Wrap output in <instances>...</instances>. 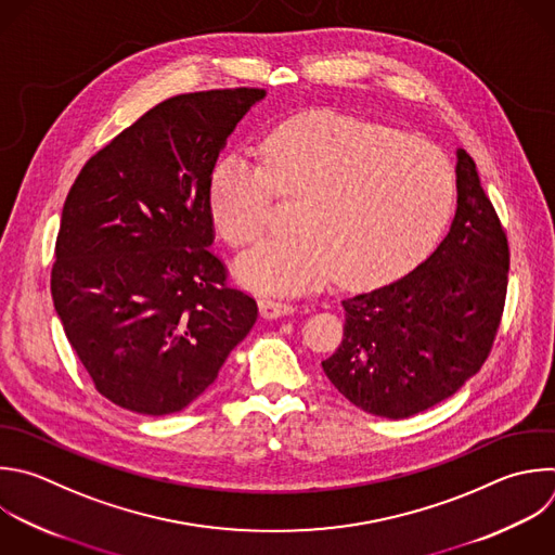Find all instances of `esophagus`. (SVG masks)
Instances as JSON below:
<instances>
[{"label":"esophagus","mask_w":555,"mask_h":555,"mask_svg":"<svg viewBox=\"0 0 555 555\" xmlns=\"http://www.w3.org/2000/svg\"><path fill=\"white\" fill-rule=\"evenodd\" d=\"M259 309H261V315H263L266 320H274V318L289 315V313L296 311L294 305H289V302H279V300H270V298L259 300Z\"/></svg>","instance_id":"esophagus-1"}]
</instances>
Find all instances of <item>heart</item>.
<instances>
[{
    "instance_id": "b5f03b06",
    "label": "heart",
    "mask_w": 555,
    "mask_h": 555,
    "mask_svg": "<svg viewBox=\"0 0 555 555\" xmlns=\"http://www.w3.org/2000/svg\"><path fill=\"white\" fill-rule=\"evenodd\" d=\"M300 198L289 240H266L235 263L259 294H307L335 274L375 287L421 263L442 237L455 201L447 156L423 139L335 113L292 117L268 132L259 160L220 158L207 184L216 233L255 242L272 198Z\"/></svg>"
}]
</instances>
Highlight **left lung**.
<instances>
[{"mask_svg": "<svg viewBox=\"0 0 555 555\" xmlns=\"http://www.w3.org/2000/svg\"><path fill=\"white\" fill-rule=\"evenodd\" d=\"M457 209L440 246L403 279L341 300L344 337L322 361L359 410L408 418L453 397L486 361L505 302L509 253L475 160L455 152Z\"/></svg>", "mask_w": 555, "mask_h": 555, "instance_id": "obj_1", "label": "left lung"}]
</instances>
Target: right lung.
<instances>
[{
	"mask_svg": "<svg viewBox=\"0 0 555 555\" xmlns=\"http://www.w3.org/2000/svg\"><path fill=\"white\" fill-rule=\"evenodd\" d=\"M263 89L169 98L87 160L67 194L54 309L100 395L167 416L196 401L257 322L209 250L207 184Z\"/></svg>",
	"mask_w": 555,
	"mask_h": 555,
	"instance_id": "right-lung-1",
	"label": "right lung"
}]
</instances>
